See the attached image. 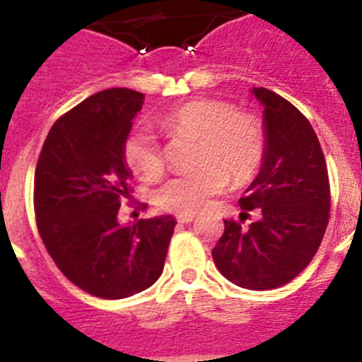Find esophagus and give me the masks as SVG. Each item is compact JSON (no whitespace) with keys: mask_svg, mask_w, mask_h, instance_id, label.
Here are the masks:
<instances>
[{"mask_svg":"<svg viewBox=\"0 0 362 362\" xmlns=\"http://www.w3.org/2000/svg\"><path fill=\"white\" fill-rule=\"evenodd\" d=\"M194 219H196V214H179L177 216L179 223H192Z\"/></svg>","mask_w":362,"mask_h":362,"instance_id":"34e87169","label":"esophagus"}]
</instances>
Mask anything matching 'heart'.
I'll return each mask as SVG.
<instances>
[{
    "label": "heart",
    "mask_w": 362,
    "mask_h": 362,
    "mask_svg": "<svg viewBox=\"0 0 362 362\" xmlns=\"http://www.w3.org/2000/svg\"><path fill=\"white\" fill-rule=\"evenodd\" d=\"M159 129L168 136L197 137L192 165L166 181L158 192L161 209L175 214H196L228 183L250 181L264 159L267 137L263 123L250 112H235L221 99H192L168 110L159 119ZM123 158L132 174L145 181L163 175L165 161L150 134L137 130L123 143Z\"/></svg>",
    "instance_id": "heart-1"
}]
</instances>
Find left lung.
<instances>
[{
  "mask_svg": "<svg viewBox=\"0 0 362 362\" xmlns=\"http://www.w3.org/2000/svg\"><path fill=\"white\" fill-rule=\"evenodd\" d=\"M252 94L263 105L267 148L239 206L241 216L257 210L261 217L248 228L225 221L212 257L230 283L272 290L299 276L317 252L330 217V181L310 121L276 92L259 86Z\"/></svg>",
  "mask_w": 362,
  "mask_h": 362,
  "instance_id": "obj_1",
  "label": "left lung"
}]
</instances>
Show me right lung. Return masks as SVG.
<instances>
[{
    "label": "right lung",
    "instance_id": "1",
    "mask_svg": "<svg viewBox=\"0 0 362 362\" xmlns=\"http://www.w3.org/2000/svg\"><path fill=\"white\" fill-rule=\"evenodd\" d=\"M145 95L108 88L52 124L34 175V210L45 248L63 276L85 292L123 299L161 276L175 219L121 225L132 172L123 143Z\"/></svg>",
    "mask_w": 362,
    "mask_h": 362
}]
</instances>
